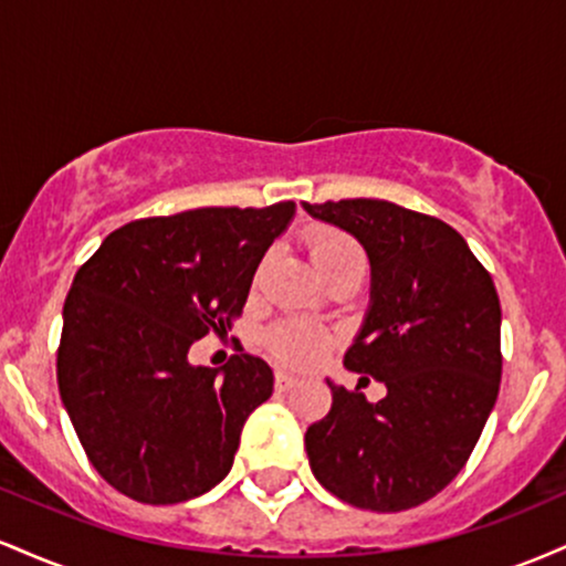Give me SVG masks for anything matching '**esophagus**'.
<instances>
[{
  "label": "esophagus",
  "mask_w": 566,
  "mask_h": 566,
  "mask_svg": "<svg viewBox=\"0 0 566 566\" xmlns=\"http://www.w3.org/2000/svg\"><path fill=\"white\" fill-rule=\"evenodd\" d=\"M301 378H295V375L290 373H276V388L279 391H290V388H295Z\"/></svg>",
  "instance_id": "esophagus-1"
}]
</instances>
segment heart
Wrapping results in <instances>:
<instances>
[{
	"instance_id": "obj_1",
	"label": "heart",
	"mask_w": 566,
	"mask_h": 566,
	"mask_svg": "<svg viewBox=\"0 0 566 566\" xmlns=\"http://www.w3.org/2000/svg\"><path fill=\"white\" fill-rule=\"evenodd\" d=\"M311 258H314L316 269L322 274L329 265L340 261H361V252L346 233L314 231L311 233ZM329 343H333V337H329L327 329L314 322L279 324L265 337L271 356L290 367H314L329 350Z\"/></svg>"
}]
</instances>
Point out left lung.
<instances>
[{
	"label": "left lung",
	"mask_w": 566,
	"mask_h": 566,
	"mask_svg": "<svg viewBox=\"0 0 566 566\" xmlns=\"http://www.w3.org/2000/svg\"><path fill=\"white\" fill-rule=\"evenodd\" d=\"M369 258V305L343 365L386 386L380 401L327 378L333 409L305 431L311 471L356 509L431 500L476 447L500 388V301L452 226L386 199L305 205Z\"/></svg>",
	"instance_id": "8db88e82"
}]
</instances>
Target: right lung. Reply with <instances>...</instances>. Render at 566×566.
Here are the masks:
<instances>
[{"label":"right lung","mask_w":566,"mask_h":566,"mask_svg":"<svg viewBox=\"0 0 566 566\" xmlns=\"http://www.w3.org/2000/svg\"><path fill=\"white\" fill-rule=\"evenodd\" d=\"M292 218L295 201L135 220L76 271L57 388L90 463L122 495L184 503L231 471L244 420L274 391V373L252 354L220 369L191 365L188 348L226 333Z\"/></svg>","instance_id":"add662e5"}]
</instances>
